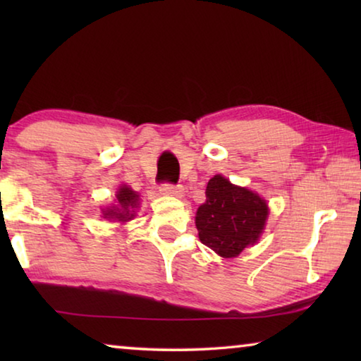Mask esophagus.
<instances>
[{"mask_svg":"<svg viewBox=\"0 0 361 361\" xmlns=\"http://www.w3.org/2000/svg\"><path fill=\"white\" fill-rule=\"evenodd\" d=\"M161 192L166 195H173V197H181L183 188L180 185H172V183H164V185H161Z\"/></svg>","mask_w":361,"mask_h":361,"instance_id":"esophagus-1","label":"esophagus"}]
</instances>
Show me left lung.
I'll return each instance as SVG.
<instances>
[{"label": "left lung", "mask_w": 361, "mask_h": 361, "mask_svg": "<svg viewBox=\"0 0 361 361\" xmlns=\"http://www.w3.org/2000/svg\"><path fill=\"white\" fill-rule=\"evenodd\" d=\"M205 197L195 213V226L204 245L223 258H234L259 239L269 209L258 194L215 175L207 185Z\"/></svg>", "instance_id": "1"}]
</instances>
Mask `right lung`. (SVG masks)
I'll use <instances>...</instances> for the list:
<instances>
[{"label":"right lung","mask_w":361,"mask_h":361,"mask_svg":"<svg viewBox=\"0 0 361 361\" xmlns=\"http://www.w3.org/2000/svg\"><path fill=\"white\" fill-rule=\"evenodd\" d=\"M116 197H118L119 205L106 210L105 216L114 218L118 219V221H129V219L135 216L133 209H137L138 205V194L135 191H132L130 188L122 186L118 191V194H116Z\"/></svg>","instance_id":"right-lung-1"}]
</instances>
